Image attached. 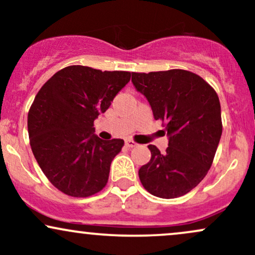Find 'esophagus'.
<instances>
[{
	"mask_svg": "<svg viewBox=\"0 0 255 255\" xmlns=\"http://www.w3.org/2000/svg\"><path fill=\"white\" fill-rule=\"evenodd\" d=\"M126 146H127V147H129V148H131V147H135L136 146V142H134L133 140H126Z\"/></svg>",
	"mask_w": 255,
	"mask_h": 255,
	"instance_id": "1",
	"label": "esophagus"
}]
</instances>
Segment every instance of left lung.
Returning <instances> with one entry per match:
<instances>
[{"instance_id": "obj_1", "label": "left lung", "mask_w": 255, "mask_h": 255, "mask_svg": "<svg viewBox=\"0 0 255 255\" xmlns=\"http://www.w3.org/2000/svg\"><path fill=\"white\" fill-rule=\"evenodd\" d=\"M131 83L162 120L169 140L164 153L148 145L151 159L139 178L154 197H182L197 187L211 166L222 135L221 103L203 78L182 69L131 73Z\"/></svg>"}]
</instances>
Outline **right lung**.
I'll return each instance as SVG.
<instances>
[{"mask_svg": "<svg viewBox=\"0 0 255 255\" xmlns=\"http://www.w3.org/2000/svg\"><path fill=\"white\" fill-rule=\"evenodd\" d=\"M130 80L129 72L69 66L43 85L28 111L34 158L58 191L85 198L104 188L122 139L102 140L93 122Z\"/></svg>", "mask_w": 255, "mask_h": 255, "instance_id": "obj_1", "label": "right lung"}]
</instances>
